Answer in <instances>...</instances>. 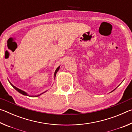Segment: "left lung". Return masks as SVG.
Segmentation results:
<instances>
[{
    "instance_id": "1",
    "label": "left lung",
    "mask_w": 132,
    "mask_h": 132,
    "mask_svg": "<svg viewBox=\"0 0 132 132\" xmlns=\"http://www.w3.org/2000/svg\"><path fill=\"white\" fill-rule=\"evenodd\" d=\"M114 90H113V91H114Z\"/></svg>"
}]
</instances>
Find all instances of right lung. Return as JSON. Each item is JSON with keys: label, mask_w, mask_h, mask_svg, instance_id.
Instances as JSON below:
<instances>
[{"label": "right lung", "mask_w": 132, "mask_h": 132, "mask_svg": "<svg viewBox=\"0 0 132 132\" xmlns=\"http://www.w3.org/2000/svg\"><path fill=\"white\" fill-rule=\"evenodd\" d=\"M59 68H60V66L58 67V68H57L56 69V70H55V73H54V76H55L54 77H55V76H56V73L57 72V71L59 70ZM9 82L10 83V84L12 85V86L13 87V88H14L15 89V90H16L18 91V92L20 93H21V94H23V95H27V96H30V95H29L28 94H27V93H26L25 91H23V90H20V89H19V88H17V87H15L13 86V85L12 83H11V82H10V81H9ZM45 92H46V91H45ZM44 93H45V92H44ZM41 93V94H39V95H35L34 97H38V96H39L40 95H41L42 94H43V93ZM31 97H34V96H31Z\"/></svg>", "instance_id": "add662e5"}]
</instances>
